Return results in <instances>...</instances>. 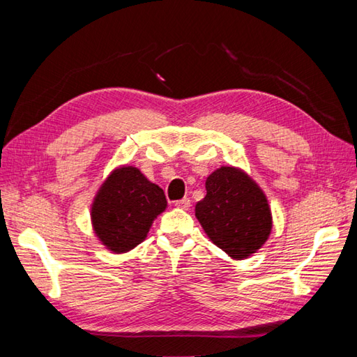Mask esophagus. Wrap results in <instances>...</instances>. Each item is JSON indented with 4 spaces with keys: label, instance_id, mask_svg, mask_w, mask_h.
Segmentation results:
<instances>
[{
    "label": "esophagus",
    "instance_id": "1",
    "mask_svg": "<svg viewBox=\"0 0 357 357\" xmlns=\"http://www.w3.org/2000/svg\"><path fill=\"white\" fill-rule=\"evenodd\" d=\"M190 199L188 198H183V199H179V201H176L174 202V206H176L178 208H183V210H188V207H190Z\"/></svg>",
    "mask_w": 357,
    "mask_h": 357
}]
</instances>
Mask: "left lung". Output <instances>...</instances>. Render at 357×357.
I'll return each instance as SVG.
<instances>
[{
	"label": "left lung",
	"instance_id": "left-lung-1",
	"mask_svg": "<svg viewBox=\"0 0 357 357\" xmlns=\"http://www.w3.org/2000/svg\"><path fill=\"white\" fill-rule=\"evenodd\" d=\"M195 215L210 241L233 259H245L268 239L273 227L267 196L236 167H221L206 181Z\"/></svg>",
	"mask_w": 357,
	"mask_h": 357
}]
</instances>
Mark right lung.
Here are the masks:
<instances>
[{"instance_id": "add662e5", "label": "right lung", "mask_w": 357, "mask_h": 357, "mask_svg": "<svg viewBox=\"0 0 357 357\" xmlns=\"http://www.w3.org/2000/svg\"><path fill=\"white\" fill-rule=\"evenodd\" d=\"M167 207L161 187L150 183L139 169H115L92 204V225L98 239L113 253H126L147 238L151 224Z\"/></svg>"}]
</instances>
